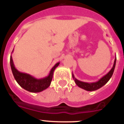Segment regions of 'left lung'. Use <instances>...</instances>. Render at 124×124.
<instances>
[{"mask_svg":"<svg viewBox=\"0 0 124 124\" xmlns=\"http://www.w3.org/2000/svg\"><path fill=\"white\" fill-rule=\"evenodd\" d=\"M116 57L115 58L114 63V65L112 68L111 70L109 71V72L106 75L104 76L103 77H102L99 81H97V82L95 83H86V82L81 81L77 79L76 78H74V74L72 73V76H73V78L74 80V82L78 87H81V88L83 89L84 90L87 91H94L97 90L98 89L101 88L103 86H104L105 84L109 81V80L110 79V78L112 77V76L113 74L114 71L115 66H116Z\"/></svg>","mask_w":124,"mask_h":124,"instance_id":"left-lung-1","label":"left lung"}]
</instances>
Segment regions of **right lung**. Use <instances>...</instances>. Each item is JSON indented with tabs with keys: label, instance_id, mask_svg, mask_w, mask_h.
<instances>
[{
	"label": "right lung",
	"instance_id": "right-lung-1",
	"mask_svg": "<svg viewBox=\"0 0 124 124\" xmlns=\"http://www.w3.org/2000/svg\"><path fill=\"white\" fill-rule=\"evenodd\" d=\"M10 63L13 75L17 83L24 89L31 93H40L48 88L51 84L54 70L60 64L59 62L57 63L51 68L47 76L41 79H37L30 74L22 73L15 68L12 56H10Z\"/></svg>",
	"mask_w": 124,
	"mask_h": 124
}]
</instances>
